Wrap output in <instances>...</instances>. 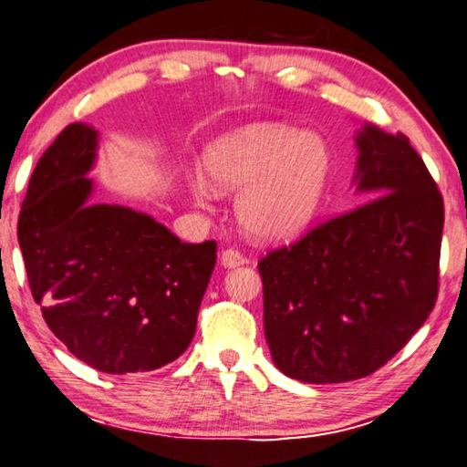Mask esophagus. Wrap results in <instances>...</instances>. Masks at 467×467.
I'll use <instances>...</instances> for the list:
<instances>
[{"label":"esophagus","instance_id":"esophagus-1","mask_svg":"<svg viewBox=\"0 0 467 467\" xmlns=\"http://www.w3.org/2000/svg\"><path fill=\"white\" fill-rule=\"evenodd\" d=\"M220 263H223V265L228 269H234V267L244 265V263H247V257L241 255V253L234 249H226V251H223V255H220Z\"/></svg>","mask_w":467,"mask_h":467}]
</instances>
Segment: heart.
Returning <instances> with one entry per match:
<instances>
[{
	"label": "heart",
	"instance_id": "b5f03b06",
	"mask_svg": "<svg viewBox=\"0 0 467 467\" xmlns=\"http://www.w3.org/2000/svg\"><path fill=\"white\" fill-rule=\"evenodd\" d=\"M204 177L192 196L208 206L218 193L241 192L236 218L259 241H285L306 231L325 196L330 157L315 134L279 124H253L218 139L206 150Z\"/></svg>",
	"mask_w": 467,
	"mask_h": 467
}]
</instances>
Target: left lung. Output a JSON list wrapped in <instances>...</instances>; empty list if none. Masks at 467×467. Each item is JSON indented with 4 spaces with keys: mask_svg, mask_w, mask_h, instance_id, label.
I'll return each mask as SVG.
<instances>
[{
    "mask_svg": "<svg viewBox=\"0 0 467 467\" xmlns=\"http://www.w3.org/2000/svg\"><path fill=\"white\" fill-rule=\"evenodd\" d=\"M355 142L353 182L368 202L257 265L271 358L306 384L374 374L425 325L439 292L435 180L400 132L366 124Z\"/></svg>",
    "mask_w": 467,
    "mask_h": 467,
    "instance_id": "obj_1",
    "label": "left lung"
}]
</instances>
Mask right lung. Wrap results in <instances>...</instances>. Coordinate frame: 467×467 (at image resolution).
I'll return each mask as SVG.
<instances>
[{"label": "right lung", "mask_w": 467, "mask_h": 467, "mask_svg": "<svg viewBox=\"0 0 467 467\" xmlns=\"http://www.w3.org/2000/svg\"><path fill=\"white\" fill-rule=\"evenodd\" d=\"M98 132L69 124L40 157L18 218L34 302L75 358L104 374L152 371L188 349L216 243H182L132 208L91 204Z\"/></svg>", "instance_id": "1"}]
</instances>
